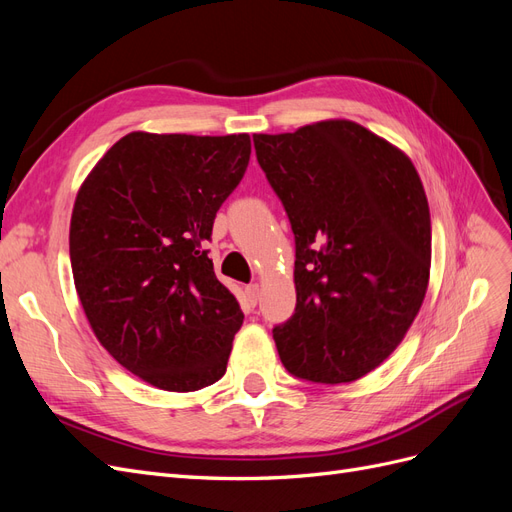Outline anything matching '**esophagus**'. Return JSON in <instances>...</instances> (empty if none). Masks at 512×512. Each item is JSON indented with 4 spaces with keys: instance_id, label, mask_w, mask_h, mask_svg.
Wrapping results in <instances>:
<instances>
[{
    "instance_id": "obj_1",
    "label": "esophagus",
    "mask_w": 512,
    "mask_h": 512,
    "mask_svg": "<svg viewBox=\"0 0 512 512\" xmlns=\"http://www.w3.org/2000/svg\"><path fill=\"white\" fill-rule=\"evenodd\" d=\"M245 294H247V299H250V303L256 305L258 299H260V286L258 284H250V286L245 288Z\"/></svg>"
}]
</instances>
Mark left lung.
<instances>
[{
  "mask_svg": "<svg viewBox=\"0 0 512 512\" xmlns=\"http://www.w3.org/2000/svg\"><path fill=\"white\" fill-rule=\"evenodd\" d=\"M294 232V314L273 329L284 367L359 380L406 337L431 267L429 205L412 160L348 119L254 134Z\"/></svg>",
  "mask_w": 512,
  "mask_h": 512,
  "instance_id": "1",
  "label": "left lung"
}]
</instances>
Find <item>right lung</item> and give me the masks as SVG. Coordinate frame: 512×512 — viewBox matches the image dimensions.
I'll return each mask as SVG.
<instances>
[{"label": "right lung", "instance_id": "add662e5", "mask_svg": "<svg viewBox=\"0 0 512 512\" xmlns=\"http://www.w3.org/2000/svg\"><path fill=\"white\" fill-rule=\"evenodd\" d=\"M250 153V134L130 132L76 194L70 262L91 331L162 391H198L226 374L243 312L203 245Z\"/></svg>", "mask_w": 512, "mask_h": 512}]
</instances>
